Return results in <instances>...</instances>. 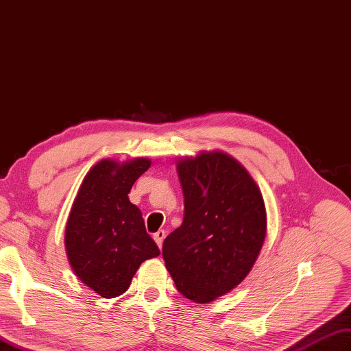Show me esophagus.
I'll return each instance as SVG.
<instances>
[{
	"mask_svg": "<svg viewBox=\"0 0 351 351\" xmlns=\"http://www.w3.org/2000/svg\"><path fill=\"white\" fill-rule=\"evenodd\" d=\"M152 237H154L157 246L161 247V246H163V240L166 237V231L165 230H158L157 232H154V236H152Z\"/></svg>",
	"mask_w": 351,
	"mask_h": 351,
	"instance_id": "esophagus-1",
	"label": "esophagus"
}]
</instances>
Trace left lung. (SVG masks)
Returning a JSON list of instances; mask_svg holds the SVG:
<instances>
[{
	"instance_id": "8db88e82",
	"label": "left lung",
	"mask_w": 351,
	"mask_h": 351,
	"mask_svg": "<svg viewBox=\"0 0 351 351\" xmlns=\"http://www.w3.org/2000/svg\"><path fill=\"white\" fill-rule=\"evenodd\" d=\"M182 226L165 239L163 259L176 289L210 302L245 280L261 252L267 213L258 185L222 151L178 161Z\"/></svg>"
}]
</instances>
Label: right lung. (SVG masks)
I'll return each instance as SVG.
<instances>
[{
    "label": "right lung",
    "instance_id": "obj_1",
    "mask_svg": "<svg viewBox=\"0 0 351 351\" xmlns=\"http://www.w3.org/2000/svg\"><path fill=\"white\" fill-rule=\"evenodd\" d=\"M149 166L148 158L99 161L71 208L65 230L69 264L80 280L104 298L124 293L139 265L160 255L141 210L128 197Z\"/></svg>",
    "mask_w": 351,
    "mask_h": 351
}]
</instances>
